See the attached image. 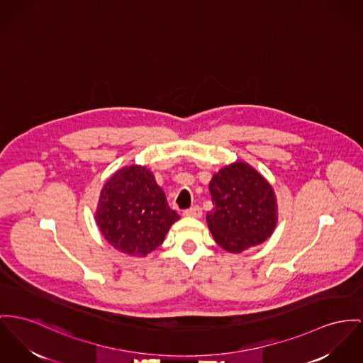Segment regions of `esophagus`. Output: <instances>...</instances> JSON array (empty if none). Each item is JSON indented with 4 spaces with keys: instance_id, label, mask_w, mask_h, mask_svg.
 <instances>
[{
    "instance_id": "esophagus-1",
    "label": "esophagus",
    "mask_w": 363,
    "mask_h": 363,
    "mask_svg": "<svg viewBox=\"0 0 363 363\" xmlns=\"http://www.w3.org/2000/svg\"><path fill=\"white\" fill-rule=\"evenodd\" d=\"M183 215L187 216V218H201L202 216V209H201V206L195 205V206H191L190 209H186Z\"/></svg>"
}]
</instances>
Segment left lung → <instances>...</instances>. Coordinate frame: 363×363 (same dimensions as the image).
Returning <instances> with one entry per match:
<instances>
[{"mask_svg": "<svg viewBox=\"0 0 363 363\" xmlns=\"http://www.w3.org/2000/svg\"><path fill=\"white\" fill-rule=\"evenodd\" d=\"M209 190L213 209L209 230L218 245L231 253L256 246L272 234L277 224V199L266 179L245 162L218 170Z\"/></svg>", "mask_w": 363, "mask_h": 363, "instance_id": "obj_1", "label": "left lung"}]
</instances>
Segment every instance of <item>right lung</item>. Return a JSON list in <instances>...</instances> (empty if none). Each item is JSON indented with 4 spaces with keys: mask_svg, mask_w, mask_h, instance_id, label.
I'll return each mask as SVG.
<instances>
[{
    "mask_svg": "<svg viewBox=\"0 0 363 363\" xmlns=\"http://www.w3.org/2000/svg\"><path fill=\"white\" fill-rule=\"evenodd\" d=\"M179 218L145 167L122 168L100 193L97 225L107 242L126 255L145 256L155 250Z\"/></svg>",
    "mask_w": 363,
    "mask_h": 363,
    "instance_id": "obj_1",
    "label": "right lung"
}]
</instances>
